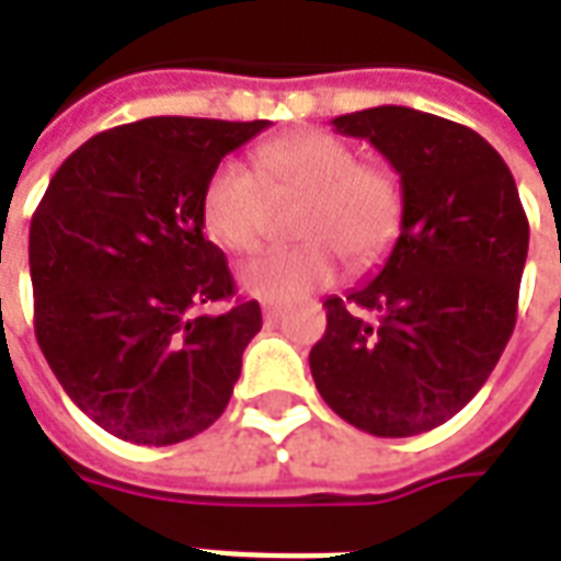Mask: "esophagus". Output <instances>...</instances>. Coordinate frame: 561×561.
<instances>
[{"instance_id":"esophagus-1","label":"esophagus","mask_w":561,"mask_h":561,"mask_svg":"<svg viewBox=\"0 0 561 561\" xmlns=\"http://www.w3.org/2000/svg\"><path fill=\"white\" fill-rule=\"evenodd\" d=\"M261 312H264V321H267V324H276V321L285 316V309L276 304H264V309H261Z\"/></svg>"}]
</instances>
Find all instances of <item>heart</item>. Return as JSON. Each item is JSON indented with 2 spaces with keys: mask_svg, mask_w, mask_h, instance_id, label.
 Listing matches in <instances>:
<instances>
[{
  "mask_svg": "<svg viewBox=\"0 0 561 561\" xmlns=\"http://www.w3.org/2000/svg\"><path fill=\"white\" fill-rule=\"evenodd\" d=\"M270 197H306L297 221L306 243L270 249L240 264V288L267 304H297L328 288L340 273V255L352 267L376 264L402 219L397 180L360 164L352 144L328 131L270 140L255 152V171L240 161L213 168L201 192L204 228L231 252H252L267 231Z\"/></svg>",
  "mask_w": 561,
  "mask_h": 561,
  "instance_id": "1",
  "label": "heart"
}]
</instances>
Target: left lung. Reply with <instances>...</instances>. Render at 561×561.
<instances>
[{"label": "left lung", "mask_w": 561, "mask_h": 561, "mask_svg": "<svg viewBox=\"0 0 561 561\" xmlns=\"http://www.w3.org/2000/svg\"><path fill=\"white\" fill-rule=\"evenodd\" d=\"M400 173V237L376 276L328 297L318 393L381 438L435 430L483 388L517 321L529 221L505 159L471 128L381 104L333 119Z\"/></svg>", "instance_id": "left-lung-1"}]
</instances>
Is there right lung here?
<instances>
[{
	"label": "right lung",
	"instance_id": "right-lung-1",
	"mask_svg": "<svg viewBox=\"0 0 561 561\" xmlns=\"http://www.w3.org/2000/svg\"><path fill=\"white\" fill-rule=\"evenodd\" d=\"M270 123L149 116L75 149L30 225L35 336L71 402L131 445L204 433L261 330L204 237L201 192Z\"/></svg>",
	"mask_w": 561,
	"mask_h": 561
}]
</instances>
